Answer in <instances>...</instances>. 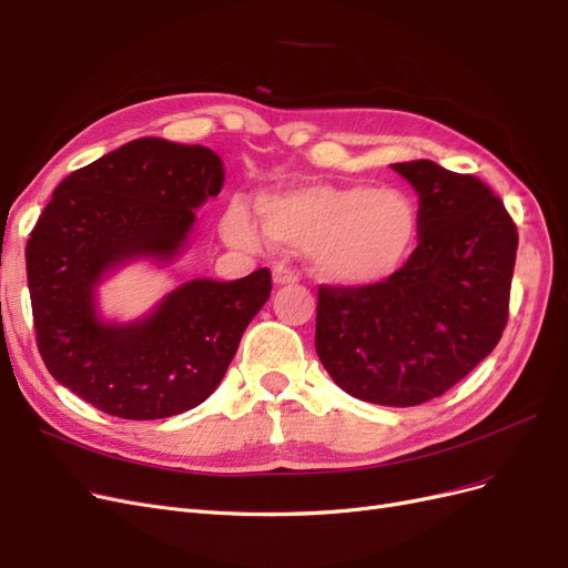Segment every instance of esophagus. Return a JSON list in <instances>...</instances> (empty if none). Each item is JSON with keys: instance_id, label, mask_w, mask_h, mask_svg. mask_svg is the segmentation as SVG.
I'll return each instance as SVG.
<instances>
[{"instance_id": "1", "label": "esophagus", "mask_w": 568, "mask_h": 568, "mask_svg": "<svg viewBox=\"0 0 568 568\" xmlns=\"http://www.w3.org/2000/svg\"><path fill=\"white\" fill-rule=\"evenodd\" d=\"M272 280H274V284H296L298 272L284 263H277L272 267Z\"/></svg>"}]
</instances>
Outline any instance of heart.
<instances>
[{
  "mask_svg": "<svg viewBox=\"0 0 568 568\" xmlns=\"http://www.w3.org/2000/svg\"><path fill=\"white\" fill-rule=\"evenodd\" d=\"M267 242L305 251L320 280L336 286H376L393 280L415 253L422 215L415 199L390 186L313 184L265 194L257 203ZM234 246L261 244L251 211L234 201L220 220Z\"/></svg>",
  "mask_w": 568,
  "mask_h": 568,
  "instance_id": "b5f03b06",
  "label": "heart"
}]
</instances>
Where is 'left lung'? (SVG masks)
I'll return each instance as SVG.
<instances>
[{"instance_id": "left-lung-1", "label": "left lung", "mask_w": 568, "mask_h": 568, "mask_svg": "<svg viewBox=\"0 0 568 568\" xmlns=\"http://www.w3.org/2000/svg\"><path fill=\"white\" fill-rule=\"evenodd\" d=\"M390 168L419 194V244L384 284H322L315 348L353 398L412 407L453 388L497 346L519 234L478 178L434 161Z\"/></svg>"}]
</instances>
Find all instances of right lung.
I'll use <instances>...</instances> for the list:
<instances>
[{
  "instance_id": "right-lung-1",
  "label": "right lung",
  "mask_w": 568,
  "mask_h": 568,
  "mask_svg": "<svg viewBox=\"0 0 568 568\" xmlns=\"http://www.w3.org/2000/svg\"><path fill=\"white\" fill-rule=\"evenodd\" d=\"M215 151L142 136L68 175L26 246L38 348L49 374L120 419H165L217 388L248 322L272 291L267 267L236 282L192 280L151 315L115 324L97 313L104 274L136 257L170 263L217 196Z\"/></svg>"
}]
</instances>
